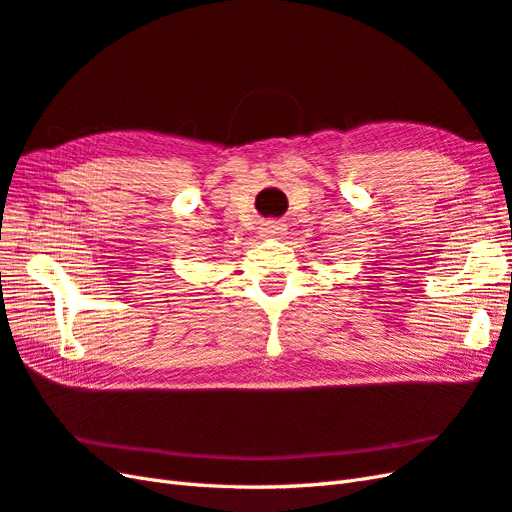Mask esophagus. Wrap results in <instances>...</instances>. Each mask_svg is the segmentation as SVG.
Returning a JSON list of instances; mask_svg holds the SVG:
<instances>
[{
    "mask_svg": "<svg viewBox=\"0 0 512 512\" xmlns=\"http://www.w3.org/2000/svg\"><path fill=\"white\" fill-rule=\"evenodd\" d=\"M284 232V223L280 221H265L263 228H260V234L263 236H280Z\"/></svg>",
    "mask_w": 512,
    "mask_h": 512,
    "instance_id": "esophagus-1",
    "label": "esophagus"
}]
</instances>
